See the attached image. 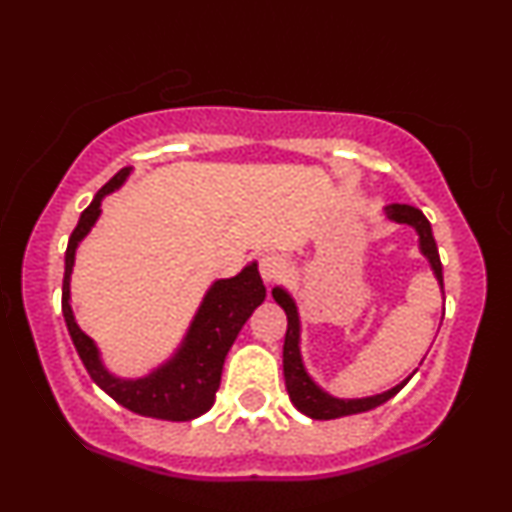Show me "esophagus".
<instances>
[{"label":"esophagus","mask_w":512,"mask_h":512,"mask_svg":"<svg viewBox=\"0 0 512 512\" xmlns=\"http://www.w3.org/2000/svg\"><path fill=\"white\" fill-rule=\"evenodd\" d=\"M284 272H286L284 257L264 255L260 260V274H262V279L267 281V284H274V281H279L281 276H284Z\"/></svg>","instance_id":"esophagus-1"}]
</instances>
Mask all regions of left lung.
Returning <instances> with one entry per match:
<instances>
[{
	"instance_id": "left-lung-1",
	"label": "left lung",
	"mask_w": 512,
	"mask_h": 512,
	"mask_svg": "<svg viewBox=\"0 0 512 512\" xmlns=\"http://www.w3.org/2000/svg\"><path fill=\"white\" fill-rule=\"evenodd\" d=\"M385 214L390 221L409 223V226L416 228V233H419V248L426 255V260L431 262V269H433V274H436L440 291H443V264H440L436 238H433L431 223H428L424 211L416 209V207H409V204H390V207H385ZM272 296H274V301L284 308L286 320H289V325H286V339H284L286 392H289L291 402L296 404V409L303 411L305 416H310V419L327 421V419H339V416L361 414V411L375 409V407H380V404H385L387 399L395 397L397 392L407 385L409 378L404 380V383L392 387V390L383 392V395H373V397H363V399H339V397L327 395V392L322 390V387H317L313 383V378L305 373L303 358H301V346H298V342H301V320H298L296 303H293V298L284 289H281V286L272 289Z\"/></svg>"
}]
</instances>
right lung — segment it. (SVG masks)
Wrapping results in <instances>:
<instances>
[{
	"mask_svg": "<svg viewBox=\"0 0 512 512\" xmlns=\"http://www.w3.org/2000/svg\"><path fill=\"white\" fill-rule=\"evenodd\" d=\"M129 170L132 168H122L120 173H115L113 178L105 182L98 195L93 197V202L84 209L72 238H69L67 252H64L62 281L64 322H67L69 337H72L81 363L86 366L93 383L108 392L117 404L134 411V414L151 416V419L190 421L202 416L214 404L228 349L236 342L238 332L243 330L252 310L264 301L267 291H264L262 276L257 272L255 262L248 264L240 274L231 276V279H219L207 291L202 305H199L178 354L170 358L168 363H163L161 368H156L154 373L144 375V378H115L103 366L93 339L86 337L76 325L72 305H69V279H72L76 248L101 216L103 197L125 182Z\"/></svg>",
	"mask_w": 512,
	"mask_h": 512,
	"instance_id": "obj_1",
	"label": "right lung"
}]
</instances>
